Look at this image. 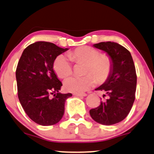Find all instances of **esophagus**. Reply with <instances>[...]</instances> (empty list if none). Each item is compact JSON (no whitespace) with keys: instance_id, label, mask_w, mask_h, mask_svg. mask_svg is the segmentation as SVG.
Returning a JSON list of instances; mask_svg holds the SVG:
<instances>
[{"instance_id":"obj_1","label":"esophagus","mask_w":154,"mask_h":154,"mask_svg":"<svg viewBox=\"0 0 154 154\" xmlns=\"http://www.w3.org/2000/svg\"><path fill=\"white\" fill-rule=\"evenodd\" d=\"M74 96H77V97H86L87 94L85 93H82V94H77V93H74L73 94Z\"/></svg>"}]
</instances>
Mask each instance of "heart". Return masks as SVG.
Returning a JSON list of instances; mask_svg holds the SVG:
<instances>
[{
	"label": "heart",
	"instance_id": "b5f03b06",
	"mask_svg": "<svg viewBox=\"0 0 154 154\" xmlns=\"http://www.w3.org/2000/svg\"><path fill=\"white\" fill-rule=\"evenodd\" d=\"M100 54L98 50L90 46L79 47L69 53L70 58L76 63L85 64L84 73L87 75L66 79L64 82L66 90L80 94L94 86L97 80L98 82H103L108 78L112 69V60L108 56ZM53 68L61 78H65L72 72L70 59L64 54L56 57Z\"/></svg>",
	"mask_w": 154,
	"mask_h": 154
}]
</instances>
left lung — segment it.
<instances>
[{
	"label": "left lung",
	"instance_id": "left-lung-1",
	"mask_svg": "<svg viewBox=\"0 0 154 154\" xmlns=\"http://www.w3.org/2000/svg\"><path fill=\"white\" fill-rule=\"evenodd\" d=\"M94 48L106 52L112 63V69L106 82L95 90L107 95V100L89 111L91 117L103 125L122 122L129 114L135 100L137 74L131 54L127 49L114 42L94 44Z\"/></svg>",
	"mask_w": 154,
	"mask_h": 154
}]
</instances>
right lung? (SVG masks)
Wrapping results in <instances>:
<instances>
[{"mask_svg": "<svg viewBox=\"0 0 154 154\" xmlns=\"http://www.w3.org/2000/svg\"><path fill=\"white\" fill-rule=\"evenodd\" d=\"M49 42L27 47L15 72L17 96L25 112L35 123L54 125L63 118L66 100L71 93L59 92L63 84L53 70L54 60L67 51Z\"/></svg>", "mask_w": 154, "mask_h": 154, "instance_id": "1", "label": "right lung"}]
</instances>
